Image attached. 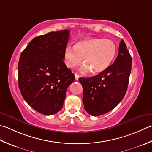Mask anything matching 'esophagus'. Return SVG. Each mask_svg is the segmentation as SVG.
<instances>
[{
	"mask_svg": "<svg viewBox=\"0 0 152 152\" xmlns=\"http://www.w3.org/2000/svg\"><path fill=\"white\" fill-rule=\"evenodd\" d=\"M75 80H78L79 78V75H78V74L75 73Z\"/></svg>",
	"mask_w": 152,
	"mask_h": 152,
	"instance_id": "obj_1",
	"label": "esophagus"
}]
</instances>
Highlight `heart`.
I'll use <instances>...</instances> for the list:
<instances>
[{
  "mask_svg": "<svg viewBox=\"0 0 152 152\" xmlns=\"http://www.w3.org/2000/svg\"><path fill=\"white\" fill-rule=\"evenodd\" d=\"M115 42L110 39L92 37L77 41L73 46H67L64 52V61L67 67L75 69L82 62L83 73L91 72L96 75L106 71L116 55Z\"/></svg>",
  "mask_w": 152,
  "mask_h": 152,
  "instance_id": "heart-1",
  "label": "heart"
}]
</instances>
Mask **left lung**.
I'll return each mask as SVG.
<instances>
[{"mask_svg": "<svg viewBox=\"0 0 152 152\" xmlns=\"http://www.w3.org/2000/svg\"><path fill=\"white\" fill-rule=\"evenodd\" d=\"M132 58L125 42L112 65L98 75L79 79L83 89V102L86 112L99 116L115 108L125 95L131 72Z\"/></svg>", "mask_w": 152, "mask_h": 152, "instance_id": "1", "label": "left lung"}]
</instances>
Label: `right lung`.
<instances>
[{
    "label": "right lung",
    "mask_w": 152,
    "mask_h": 152,
    "mask_svg": "<svg viewBox=\"0 0 152 152\" xmlns=\"http://www.w3.org/2000/svg\"><path fill=\"white\" fill-rule=\"evenodd\" d=\"M69 33L66 29L37 37L20 55V92L31 107L43 115H53L61 110L66 90L75 80L64 62Z\"/></svg>",
    "instance_id": "1"
}]
</instances>
